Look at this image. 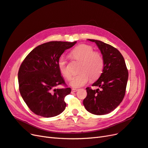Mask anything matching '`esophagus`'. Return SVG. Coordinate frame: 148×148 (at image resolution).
<instances>
[{"label":"esophagus","mask_w":148,"mask_h":148,"mask_svg":"<svg viewBox=\"0 0 148 148\" xmlns=\"http://www.w3.org/2000/svg\"><path fill=\"white\" fill-rule=\"evenodd\" d=\"M77 91H78V89H75V88H73L72 89H71V92H77Z\"/></svg>","instance_id":"34e87169"}]
</instances>
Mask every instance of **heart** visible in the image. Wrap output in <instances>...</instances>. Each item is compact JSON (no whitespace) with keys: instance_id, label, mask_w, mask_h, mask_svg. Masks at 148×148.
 Here are the masks:
<instances>
[{"instance_id":"b5f03b06","label":"heart","mask_w":148,"mask_h":148,"mask_svg":"<svg viewBox=\"0 0 148 148\" xmlns=\"http://www.w3.org/2000/svg\"><path fill=\"white\" fill-rule=\"evenodd\" d=\"M71 56L75 60L82 62L79 69L81 73L71 78L70 82L71 86L82 87L88 83L90 77L93 79L99 77L104 67V59L101 53L94 51L92 46L87 44H80L71 51ZM57 66L60 73L66 79H69L71 74L64 56L59 58Z\"/></svg>"}]
</instances>
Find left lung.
Segmentation results:
<instances>
[{"label":"left lung","instance_id":"8db88e82","mask_svg":"<svg viewBox=\"0 0 148 148\" xmlns=\"http://www.w3.org/2000/svg\"><path fill=\"white\" fill-rule=\"evenodd\" d=\"M96 44L104 59V68L100 77L92 86L101 88L92 90L86 88L87 96L83 105L89 112L105 115L119 106L125 95L128 71L124 58L117 49L108 44L88 39Z\"/></svg>","mask_w":148,"mask_h":148}]
</instances>
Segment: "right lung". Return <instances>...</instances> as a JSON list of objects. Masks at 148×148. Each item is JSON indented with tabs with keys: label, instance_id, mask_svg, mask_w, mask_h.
<instances>
[{
	"label": "right lung",
	"instance_id": "1",
	"mask_svg": "<svg viewBox=\"0 0 148 148\" xmlns=\"http://www.w3.org/2000/svg\"><path fill=\"white\" fill-rule=\"evenodd\" d=\"M76 43H44L31 51L22 62L18 73L19 90L26 105L35 114L52 117L65 110V97L71 90L66 86L57 62L64 51ZM60 84L65 88H55Z\"/></svg>",
	"mask_w": 148,
	"mask_h": 148
}]
</instances>
